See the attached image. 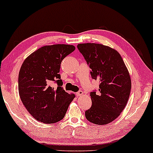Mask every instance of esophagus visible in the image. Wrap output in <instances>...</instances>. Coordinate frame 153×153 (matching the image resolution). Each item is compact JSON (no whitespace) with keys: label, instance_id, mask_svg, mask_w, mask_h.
<instances>
[{"label":"esophagus","instance_id":"obj_1","mask_svg":"<svg viewBox=\"0 0 153 153\" xmlns=\"http://www.w3.org/2000/svg\"><path fill=\"white\" fill-rule=\"evenodd\" d=\"M76 95H77V96H82V95H84V93L82 92V91H79L78 92L76 93Z\"/></svg>","mask_w":153,"mask_h":153}]
</instances>
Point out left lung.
<instances>
[{"mask_svg":"<svg viewBox=\"0 0 153 153\" xmlns=\"http://www.w3.org/2000/svg\"><path fill=\"white\" fill-rule=\"evenodd\" d=\"M78 49L91 68L93 79L99 80V93L91 92L92 106L85 112L91 123L104 125L113 122L126 107L131 82L120 54L96 43L78 44Z\"/></svg>","mask_w":153,"mask_h":153,"instance_id":"8db88e82","label":"left lung"}]
</instances>
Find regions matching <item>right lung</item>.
Returning <instances> with one entry per match:
<instances>
[{
    "instance_id": "obj_1",
    "label": "right lung",
    "mask_w": 153,
    "mask_h": 153,
    "mask_svg": "<svg viewBox=\"0 0 153 153\" xmlns=\"http://www.w3.org/2000/svg\"><path fill=\"white\" fill-rule=\"evenodd\" d=\"M73 45H47L28 56L19 74V93L26 110L36 120L52 124L62 120L75 94L65 91L59 74L62 59ZM58 84L54 88L53 83Z\"/></svg>"
}]
</instances>
